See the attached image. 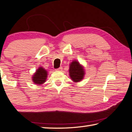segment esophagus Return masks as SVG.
I'll list each match as a JSON object with an SVG mask.
<instances>
[{
	"mask_svg": "<svg viewBox=\"0 0 132 132\" xmlns=\"http://www.w3.org/2000/svg\"><path fill=\"white\" fill-rule=\"evenodd\" d=\"M62 70H63V68H62V67H60L59 68L56 69V71H61Z\"/></svg>",
	"mask_w": 132,
	"mask_h": 132,
	"instance_id": "1",
	"label": "esophagus"
}]
</instances>
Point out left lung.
I'll return each mask as SVG.
<instances>
[{
	"label": "left lung",
	"instance_id": "1",
	"mask_svg": "<svg viewBox=\"0 0 132 132\" xmlns=\"http://www.w3.org/2000/svg\"><path fill=\"white\" fill-rule=\"evenodd\" d=\"M69 75L73 82L78 83L81 81L85 75V69L83 65L77 60H73L69 64Z\"/></svg>",
	"mask_w": 132,
	"mask_h": 132
}]
</instances>
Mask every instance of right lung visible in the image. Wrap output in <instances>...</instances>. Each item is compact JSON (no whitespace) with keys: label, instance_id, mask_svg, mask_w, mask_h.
<instances>
[{"label":"right lung","instance_id":"obj_1","mask_svg":"<svg viewBox=\"0 0 132 132\" xmlns=\"http://www.w3.org/2000/svg\"><path fill=\"white\" fill-rule=\"evenodd\" d=\"M47 77L48 71L43 67H39L32 76L31 79L34 84L39 86L43 84L46 81Z\"/></svg>","mask_w":132,"mask_h":132}]
</instances>
